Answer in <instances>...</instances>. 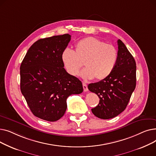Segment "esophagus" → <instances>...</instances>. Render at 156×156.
I'll list each match as a JSON object with an SVG mask.
<instances>
[{
	"mask_svg": "<svg viewBox=\"0 0 156 156\" xmlns=\"http://www.w3.org/2000/svg\"><path fill=\"white\" fill-rule=\"evenodd\" d=\"M83 90L84 92H87L88 90V87H87V85L85 84V83H83Z\"/></svg>",
	"mask_w": 156,
	"mask_h": 156,
	"instance_id": "esophagus-1",
	"label": "esophagus"
}]
</instances>
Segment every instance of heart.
<instances>
[{
    "instance_id": "1",
    "label": "heart",
    "mask_w": 156,
    "mask_h": 156,
    "mask_svg": "<svg viewBox=\"0 0 156 156\" xmlns=\"http://www.w3.org/2000/svg\"><path fill=\"white\" fill-rule=\"evenodd\" d=\"M118 59L116 48L94 37H87L80 40L75 45V52L66 48L61 53L64 66L70 75L76 76L81 73L84 79L95 78L101 80L108 77L112 71Z\"/></svg>"
}]
</instances>
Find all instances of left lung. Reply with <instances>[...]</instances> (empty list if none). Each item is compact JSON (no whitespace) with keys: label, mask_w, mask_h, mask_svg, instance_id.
Masks as SVG:
<instances>
[{"label":"left lung","mask_w":156,"mask_h":156,"mask_svg":"<svg viewBox=\"0 0 156 156\" xmlns=\"http://www.w3.org/2000/svg\"><path fill=\"white\" fill-rule=\"evenodd\" d=\"M118 45V59L111 73L99 82L88 85L89 90L100 99L92 112L103 119L113 118L123 111L136 87L135 61L119 39Z\"/></svg>","instance_id":"1"}]
</instances>
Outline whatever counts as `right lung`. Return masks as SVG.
<instances>
[{
	"label": "right lung",
	"instance_id": "right-lung-1",
	"mask_svg": "<svg viewBox=\"0 0 156 156\" xmlns=\"http://www.w3.org/2000/svg\"><path fill=\"white\" fill-rule=\"evenodd\" d=\"M71 35L40 39L33 44L20 66V88L34 115L48 121L61 118L67 98L83 91L81 81L64 68L61 53Z\"/></svg>",
	"mask_w": 156,
	"mask_h": 156
}]
</instances>
